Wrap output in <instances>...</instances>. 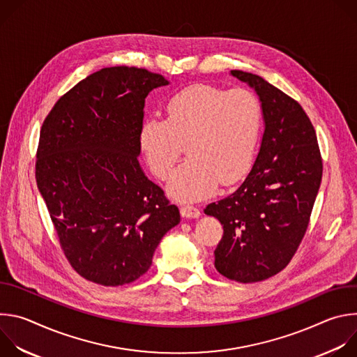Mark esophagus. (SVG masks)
Segmentation results:
<instances>
[{"mask_svg":"<svg viewBox=\"0 0 357 357\" xmlns=\"http://www.w3.org/2000/svg\"><path fill=\"white\" fill-rule=\"evenodd\" d=\"M181 215L186 219H196L200 216V211L196 206L183 205V206H181Z\"/></svg>","mask_w":357,"mask_h":357,"instance_id":"obj_1","label":"esophagus"}]
</instances>
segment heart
<instances>
[{
	"mask_svg": "<svg viewBox=\"0 0 357 357\" xmlns=\"http://www.w3.org/2000/svg\"><path fill=\"white\" fill-rule=\"evenodd\" d=\"M263 124V109L251 91H226L195 84L174 94L167 119L148 117L139 130V148L155 176L167 179L183 144L188 160L176 169L168 192L178 200L205 197L231 185L251 167Z\"/></svg>",
	"mask_w": 357,
	"mask_h": 357,
	"instance_id": "1",
	"label": "heart"
}]
</instances>
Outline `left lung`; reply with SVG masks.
I'll return each mask as SVG.
<instances>
[{"label": "left lung", "mask_w": 357, "mask_h": 357, "mask_svg": "<svg viewBox=\"0 0 357 357\" xmlns=\"http://www.w3.org/2000/svg\"><path fill=\"white\" fill-rule=\"evenodd\" d=\"M230 73L257 93L264 134L244 182L205 213L223 225L216 270L245 284L275 275L294 257L321 186L322 158L314 126L298 101L257 75Z\"/></svg>", "instance_id": "8db88e82"}]
</instances>
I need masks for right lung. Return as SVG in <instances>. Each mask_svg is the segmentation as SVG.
Here are the masks:
<instances>
[{"mask_svg":"<svg viewBox=\"0 0 357 357\" xmlns=\"http://www.w3.org/2000/svg\"><path fill=\"white\" fill-rule=\"evenodd\" d=\"M167 84L146 69L105 68L63 94L42 124L36 185L66 259L91 282L139 278L181 222L137 158L145 98Z\"/></svg>","mask_w":357,"mask_h":357,"instance_id":"1","label":"right lung"}]
</instances>
